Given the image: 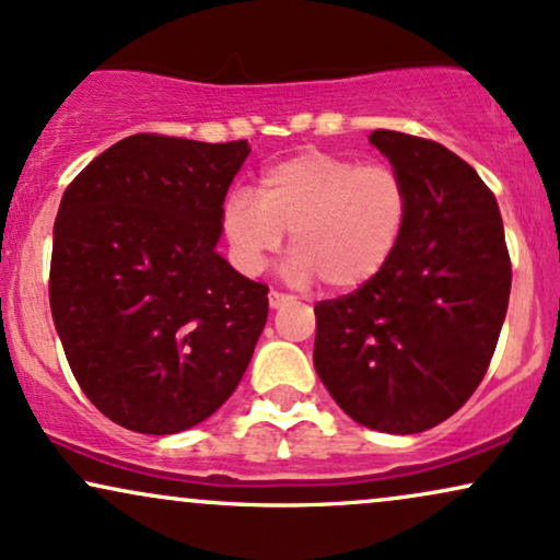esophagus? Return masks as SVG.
Segmentation results:
<instances>
[{
	"instance_id": "34e87169",
	"label": "esophagus",
	"mask_w": 560,
	"mask_h": 560,
	"mask_svg": "<svg viewBox=\"0 0 560 560\" xmlns=\"http://www.w3.org/2000/svg\"><path fill=\"white\" fill-rule=\"evenodd\" d=\"M288 303H293V295L291 293L269 291V306H272V308H282V306H288Z\"/></svg>"
}]
</instances>
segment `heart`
Here are the masks:
<instances>
[{"mask_svg": "<svg viewBox=\"0 0 560 560\" xmlns=\"http://www.w3.org/2000/svg\"><path fill=\"white\" fill-rule=\"evenodd\" d=\"M410 223V189L389 163L303 150L261 171L257 197L228 191L220 228L236 267L265 272L291 233L293 280L355 291L389 265Z\"/></svg>", "mask_w": 560, "mask_h": 560, "instance_id": "1", "label": "heart"}]
</instances>
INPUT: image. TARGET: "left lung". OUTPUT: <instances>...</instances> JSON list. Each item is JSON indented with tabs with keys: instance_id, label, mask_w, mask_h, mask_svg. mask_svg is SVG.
<instances>
[{
	"instance_id": "8db88e82",
	"label": "left lung",
	"mask_w": 560,
	"mask_h": 560,
	"mask_svg": "<svg viewBox=\"0 0 560 560\" xmlns=\"http://www.w3.org/2000/svg\"><path fill=\"white\" fill-rule=\"evenodd\" d=\"M410 189V223L382 272L319 301L314 365L355 423L420 433L459 410L491 365L512 291L493 191L444 144L371 132Z\"/></svg>"
}]
</instances>
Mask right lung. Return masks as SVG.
Masks as SVG:
<instances>
[{"label":"right lung","instance_id":"add662e5","mask_svg":"<svg viewBox=\"0 0 560 560\" xmlns=\"http://www.w3.org/2000/svg\"><path fill=\"white\" fill-rule=\"evenodd\" d=\"M248 142L132 135L74 176L54 223L48 301L65 355L106 418L178 433L233 395L269 288L215 252Z\"/></svg>","mask_w":560,"mask_h":560}]
</instances>
